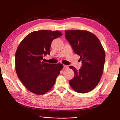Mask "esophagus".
I'll use <instances>...</instances> for the list:
<instances>
[{
  "instance_id": "1",
  "label": "esophagus",
  "mask_w": 120,
  "mask_h": 120,
  "mask_svg": "<svg viewBox=\"0 0 120 120\" xmlns=\"http://www.w3.org/2000/svg\"><path fill=\"white\" fill-rule=\"evenodd\" d=\"M67 68H68V65H63V70H65V69H67Z\"/></svg>"
}]
</instances>
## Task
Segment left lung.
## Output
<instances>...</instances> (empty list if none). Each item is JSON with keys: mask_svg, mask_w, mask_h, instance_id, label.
I'll list each match as a JSON object with an SVG mask.
<instances>
[{"mask_svg": "<svg viewBox=\"0 0 120 120\" xmlns=\"http://www.w3.org/2000/svg\"><path fill=\"white\" fill-rule=\"evenodd\" d=\"M65 38L74 52L80 56L82 65L77 70L73 66L70 68L75 76L69 81L70 85L78 93L91 91L98 85L103 73L105 60L104 48L95 35L86 30H65Z\"/></svg>", "mask_w": 120, "mask_h": 120, "instance_id": "left-lung-1", "label": "left lung"}]
</instances>
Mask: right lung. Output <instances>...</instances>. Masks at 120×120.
Returning <instances> with one entry per match:
<instances>
[{
	"instance_id": "add662e5",
	"label": "right lung",
	"mask_w": 120,
	"mask_h": 120,
	"mask_svg": "<svg viewBox=\"0 0 120 120\" xmlns=\"http://www.w3.org/2000/svg\"><path fill=\"white\" fill-rule=\"evenodd\" d=\"M62 35L56 30H42L30 33L20 43L15 53V71L28 90L37 95L49 91L62 70L60 63L52 64L42 61L50 54L52 41Z\"/></svg>"
}]
</instances>
